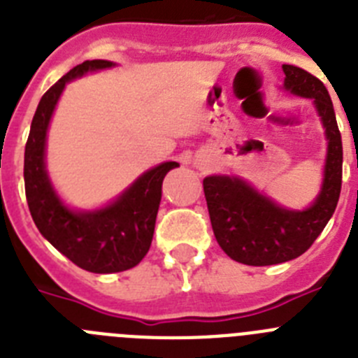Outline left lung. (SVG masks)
Wrapping results in <instances>:
<instances>
[{"instance_id": "8db88e82", "label": "left lung", "mask_w": 358, "mask_h": 358, "mask_svg": "<svg viewBox=\"0 0 358 358\" xmlns=\"http://www.w3.org/2000/svg\"><path fill=\"white\" fill-rule=\"evenodd\" d=\"M285 87L314 98L327 129L328 156L319 197L308 210L289 211L255 192L236 177H206L204 195L218 245L245 265L283 264L301 256L334 215L343 185V140L328 90L317 77L297 66L283 64Z\"/></svg>"}]
</instances>
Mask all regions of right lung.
<instances>
[{
    "instance_id": "add662e5",
    "label": "right lung",
    "mask_w": 358,
    "mask_h": 358,
    "mask_svg": "<svg viewBox=\"0 0 358 358\" xmlns=\"http://www.w3.org/2000/svg\"><path fill=\"white\" fill-rule=\"evenodd\" d=\"M109 61H85L69 69L41 98L24 147V194L41 235L66 258L90 273H120L136 267L150 249L161 185L173 161L148 170L116 202L93 213H73L53 192L44 170L46 129L64 85L90 69L110 68Z\"/></svg>"
}]
</instances>
